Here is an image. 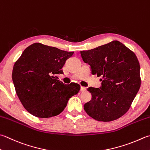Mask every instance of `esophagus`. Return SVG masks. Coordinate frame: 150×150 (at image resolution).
Wrapping results in <instances>:
<instances>
[{"label": "esophagus", "instance_id": "1", "mask_svg": "<svg viewBox=\"0 0 150 150\" xmlns=\"http://www.w3.org/2000/svg\"><path fill=\"white\" fill-rule=\"evenodd\" d=\"M80 91H81V92H84V91H86V87H82V86H81V89H80Z\"/></svg>", "mask_w": 150, "mask_h": 150}]
</instances>
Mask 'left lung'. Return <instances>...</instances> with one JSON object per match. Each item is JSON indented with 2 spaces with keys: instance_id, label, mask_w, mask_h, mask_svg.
I'll return each instance as SVG.
<instances>
[{
  "instance_id": "obj_1",
  "label": "left lung",
  "mask_w": 150,
  "mask_h": 150,
  "mask_svg": "<svg viewBox=\"0 0 150 150\" xmlns=\"http://www.w3.org/2000/svg\"><path fill=\"white\" fill-rule=\"evenodd\" d=\"M80 53L91 67L92 74L102 78L100 88L87 89L92 99L84 104L85 111L99 121L121 117L130 108L140 87V64L136 55L117 40Z\"/></svg>"
}]
</instances>
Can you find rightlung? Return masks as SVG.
I'll return each mask as SVG.
<instances>
[{"label": "right lung", "instance_id": "obj_1", "mask_svg": "<svg viewBox=\"0 0 150 150\" xmlns=\"http://www.w3.org/2000/svg\"><path fill=\"white\" fill-rule=\"evenodd\" d=\"M73 53L35 43L17 60L12 80L19 99L30 114L40 118L57 115L80 91L79 84H64L55 76L63 74L62 68Z\"/></svg>", "mask_w": 150, "mask_h": 150}]
</instances>
